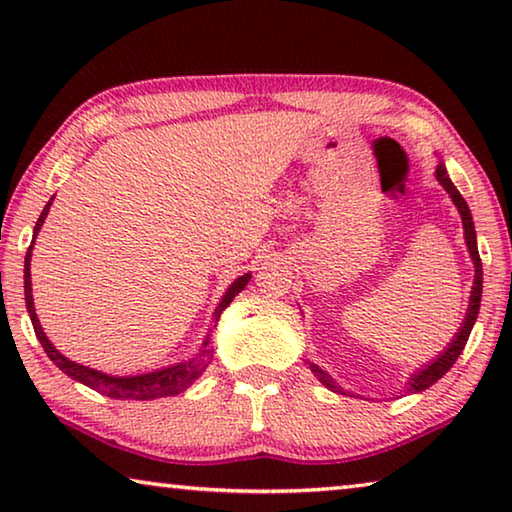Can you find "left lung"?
Listing matches in <instances>:
<instances>
[{
  "instance_id": "left-lung-1",
  "label": "left lung",
  "mask_w": 512,
  "mask_h": 512,
  "mask_svg": "<svg viewBox=\"0 0 512 512\" xmlns=\"http://www.w3.org/2000/svg\"><path fill=\"white\" fill-rule=\"evenodd\" d=\"M436 178L438 183L443 185L447 189V194L452 196L454 205L458 207V212H461V219H463V230H465V244H467V250H470L472 255V262H474V287H472V296H470V307H467V314H465V320L461 329H458L454 341L449 343V348L440 354V357L431 363V366H427L424 370H420L418 375H413L411 381H409V388L406 391L409 393H420V391H427L429 386L436 384V381L445 375V372L454 366L456 359L461 357V352L465 348L467 339H470V332L474 327V320L476 316H479V307H481V293H483V268H481V257H479V248H476V232H474V221H472V214H470V207H467L465 198L461 196V192L454 187L452 180H449L447 171H445V164H438L436 169ZM309 363V361H307ZM309 368L314 375L318 377V381L323 386H327L329 391L334 393H341V395H348L343 391V388L336 384V381L327 375L325 370H320L316 363H309Z\"/></svg>"
}]
</instances>
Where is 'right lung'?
I'll list each match as a JSON object with an SVG mask.
<instances>
[{
    "label": "right lung",
    "instance_id": "obj_1",
    "mask_svg": "<svg viewBox=\"0 0 512 512\" xmlns=\"http://www.w3.org/2000/svg\"><path fill=\"white\" fill-rule=\"evenodd\" d=\"M54 201V198H51ZM51 201L45 205L42 210L40 219L33 228V239L38 237V232L42 228V223L47 219L49 205ZM31 250H33V241L27 250V257H24V300H27V309L33 323V332H36L38 341L42 348H45L47 357L56 363V366L65 372L67 377H72L76 381H81L92 391H97L106 397H112V400H158V397H169V395H178L183 393L187 386H192L194 381L203 375V370L207 368V363L212 359V348H210V336H207L203 348L198 350V354H194L192 359H187L183 363H176V366L155 370V372H144V375H133V377H112L106 375V372L92 370L88 366H81V363L69 361L67 357H63L54 345L49 343V339L42 332L40 320L36 316V307H33V296H31ZM250 280V273L237 277L235 282L230 284V289L225 291V296L221 298L219 307L214 309V320H219V316L223 314V309L230 305L235 296H239L241 291Z\"/></svg>",
    "mask_w": 512,
    "mask_h": 512
}]
</instances>
